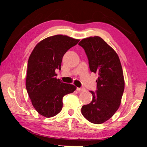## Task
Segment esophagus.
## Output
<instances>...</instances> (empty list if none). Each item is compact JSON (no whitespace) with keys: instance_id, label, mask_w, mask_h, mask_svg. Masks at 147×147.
Returning <instances> with one entry per match:
<instances>
[{"instance_id":"obj_1","label":"esophagus","mask_w":147,"mask_h":147,"mask_svg":"<svg viewBox=\"0 0 147 147\" xmlns=\"http://www.w3.org/2000/svg\"><path fill=\"white\" fill-rule=\"evenodd\" d=\"M77 90L78 92H82V91H84V90H85V89H84V88H77Z\"/></svg>"}]
</instances>
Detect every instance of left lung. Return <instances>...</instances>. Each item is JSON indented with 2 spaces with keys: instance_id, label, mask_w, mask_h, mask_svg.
Returning a JSON list of instances; mask_svg holds the SVG:
<instances>
[{
  "instance_id": "obj_1",
  "label": "left lung",
  "mask_w": 147,
  "mask_h": 147,
  "mask_svg": "<svg viewBox=\"0 0 147 147\" xmlns=\"http://www.w3.org/2000/svg\"><path fill=\"white\" fill-rule=\"evenodd\" d=\"M85 51L90 70L98 74L96 92L91 103L82 108L89 121L101 124L112 118L119 107L124 90V80L117 53L98 36L83 38L78 43Z\"/></svg>"
}]
</instances>
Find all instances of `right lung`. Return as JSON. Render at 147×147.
Masks as SVG:
<instances>
[{"label":"right lung","instance_id":"obj_1","mask_svg":"<svg viewBox=\"0 0 147 147\" xmlns=\"http://www.w3.org/2000/svg\"><path fill=\"white\" fill-rule=\"evenodd\" d=\"M80 40L63 35L47 37L35 47L28 63L26 87L37 112L46 118L58 114L63 98L76 90V86L57 79L55 70H61L63 56Z\"/></svg>","mask_w":147,"mask_h":147}]
</instances>
